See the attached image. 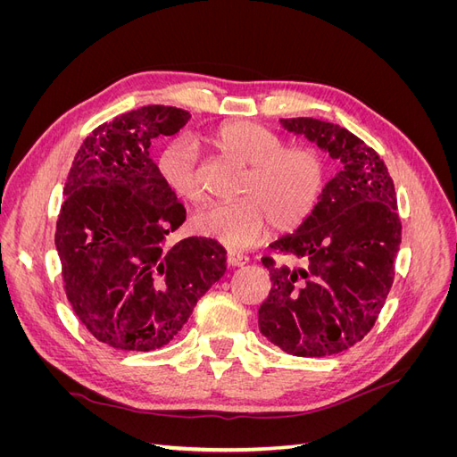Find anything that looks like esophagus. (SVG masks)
Here are the masks:
<instances>
[{"label": "esophagus", "instance_id": "obj_1", "mask_svg": "<svg viewBox=\"0 0 457 457\" xmlns=\"http://www.w3.org/2000/svg\"><path fill=\"white\" fill-rule=\"evenodd\" d=\"M245 262H247V257L242 255V253H237V252L227 253V265L228 267H244Z\"/></svg>", "mask_w": 457, "mask_h": 457}]
</instances>
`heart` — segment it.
Returning <instances> with one entry per match:
<instances>
[{
	"mask_svg": "<svg viewBox=\"0 0 457 457\" xmlns=\"http://www.w3.org/2000/svg\"><path fill=\"white\" fill-rule=\"evenodd\" d=\"M213 143L250 165L240 187L242 198L212 202L192 217V228L227 247L253 244L272 225L292 230L305 220L326 187V163L309 146H284L274 131L255 121H228L213 133ZM198 152L188 137H173L156 158L162 183L187 202L202 198Z\"/></svg>",
	"mask_w": 457,
	"mask_h": 457,
	"instance_id": "obj_1",
	"label": "heart"
}]
</instances>
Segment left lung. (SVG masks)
Wrapping results in <instances>:
<instances>
[{"instance_id":"obj_1","label":"left lung","mask_w":457,"mask_h":457,"mask_svg":"<svg viewBox=\"0 0 457 457\" xmlns=\"http://www.w3.org/2000/svg\"><path fill=\"white\" fill-rule=\"evenodd\" d=\"M280 123L341 170L294 234L270 244L305 267H276L262 257L272 287L259 309V331L287 354H337L368 334L389 295L403 234L395 185L378 152L349 129L314 118Z\"/></svg>"}]
</instances>
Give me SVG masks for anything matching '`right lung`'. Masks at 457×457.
I'll list each match as a JSON object with an SVG mask.
<instances>
[{
  "label": "right lung",
  "instance_id": "right-lung-1",
  "mask_svg": "<svg viewBox=\"0 0 457 457\" xmlns=\"http://www.w3.org/2000/svg\"><path fill=\"white\" fill-rule=\"evenodd\" d=\"M181 108L148 104L91 131L64 183L54 245L66 297L93 337L123 351L168 345L198 299L225 274L223 245L170 232L185 207L162 183L150 145L188 121Z\"/></svg>",
  "mask_w": 457,
  "mask_h": 457
}]
</instances>
